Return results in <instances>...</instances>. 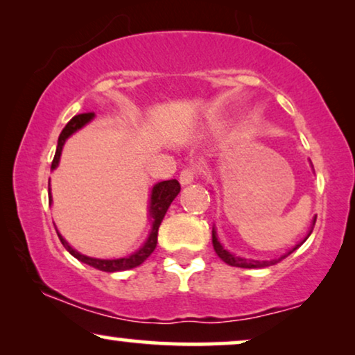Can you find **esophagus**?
<instances>
[{"label":"esophagus","mask_w":355,"mask_h":355,"mask_svg":"<svg viewBox=\"0 0 355 355\" xmlns=\"http://www.w3.org/2000/svg\"><path fill=\"white\" fill-rule=\"evenodd\" d=\"M198 174V169L196 166H191V168H184L181 173H179V181H181L182 186H187V184L193 182V179L197 178Z\"/></svg>","instance_id":"34e87169"}]
</instances>
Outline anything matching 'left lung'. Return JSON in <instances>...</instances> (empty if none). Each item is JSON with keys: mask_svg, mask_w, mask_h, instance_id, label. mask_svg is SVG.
<instances>
[{"mask_svg": "<svg viewBox=\"0 0 355 355\" xmlns=\"http://www.w3.org/2000/svg\"><path fill=\"white\" fill-rule=\"evenodd\" d=\"M313 225H315V220H313ZM310 232H312V231H310ZM310 232H309V236H310ZM309 236H307V237H309ZM307 237H305V239H307ZM211 239H213V249H215L218 257H220V259H221L223 261H226V263L231 265V266H241V268H261V266H268V265L276 263V260H271V261H259V260L241 259V257L231 255L230 252L223 249V245L220 244V242H218V237H216L215 230H213V232H211ZM305 239H304V241H305ZM300 244H302V242H300ZM300 244L295 245L293 250H289L288 254L281 257V259H284V257H288L289 254H293V252H294L295 249H297V247H299ZM281 259H279V260H281Z\"/></svg>", "mask_w": 355, "mask_h": 355, "instance_id": "1", "label": "left lung"}]
</instances>
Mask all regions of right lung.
Returning <instances> with one entry per match:
<instances>
[{
    "mask_svg": "<svg viewBox=\"0 0 355 355\" xmlns=\"http://www.w3.org/2000/svg\"><path fill=\"white\" fill-rule=\"evenodd\" d=\"M94 118V113H82V114H76L74 118H72L69 123L66 124V128L62 129V132L60 134V139H58V147H56V153H55V158H53V163H51V169H55L58 166V163H60V157H61V150H62V145H64L66 139L69 137L71 134H74L77 129H80L82 125H85L89 121ZM50 189V187H48ZM181 191V184H179L176 179H171V181H163V182H158L157 186L153 187L152 191V200H150V216L153 218V226H152V231H150V236L145 244L140 247L137 252H134L132 255L129 257H124V259H118V260H100V259H92V257H87V255H82L79 252L72 249V247L67 244V242L62 239V236L58 232V236H60V241L62 242V245L66 247L67 252H69L71 255H74L77 260L84 261V263L94 266L96 270H101V271H108V273H113V271H124V270H130V268H135V266H139L140 263H144L145 260L148 259L150 254L155 250V247H157V241H158V227L162 225L164 215H166L169 205H171V202L176 198V196ZM50 202H51V192H50Z\"/></svg>",
    "mask_w": 355,
    "mask_h": 355,
    "instance_id": "right-lung-1",
    "label": "right lung"
}]
</instances>
